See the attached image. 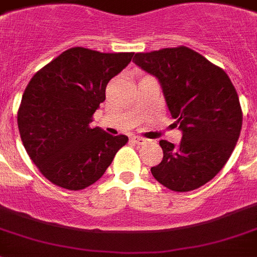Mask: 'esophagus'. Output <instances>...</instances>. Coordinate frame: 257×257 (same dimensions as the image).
Masks as SVG:
<instances>
[{
	"label": "esophagus",
	"mask_w": 257,
	"mask_h": 257,
	"mask_svg": "<svg viewBox=\"0 0 257 257\" xmlns=\"http://www.w3.org/2000/svg\"><path fill=\"white\" fill-rule=\"evenodd\" d=\"M131 141L134 142V143H137V144H143V143H146V139H144V138H141V137H133L131 138Z\"/></svg>",
	"instance_id": "1"
}]
</instances>
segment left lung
Here are the masks:
<instances>
[{
  "instance_id": "obj_1",
  "label": "left lung",
  "mask_w": 257,
  "mask_h": 257,
  "mask_svg": "<svg viewBox=\"0 0 257 257\" xmlns=\"http://www.w3.org/2000/svg\"><path fill=\"white\" fill-rule=\"evenodd\" d=\"M134 63L158 78L182 133L179 146L160 141L164 155L152 176L175 192L205 185L227 163L240 135V103L227 73L184 46L135 54Z\"/></svg>"
}]
</instances>
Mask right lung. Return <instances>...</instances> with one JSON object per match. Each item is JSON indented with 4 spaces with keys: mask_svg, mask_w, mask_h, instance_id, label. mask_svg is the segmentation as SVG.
I'll return each mask as SVG.
<instances>
[{
    "mask_svg": "<svg viewBox=\"0 0 257 257\" xmlns=\"http://www.w3.org/2000/svg\"><path fill=\"white\" fill-rule=\"evenodd\" d=\"M133 52L64 51L34 77L22 95L18 128L40 173L64 189L80 190L102 177L126 135L90 127L106 98L107 82L128 65Z\"/></svg>",
    "mask_w": 257,
    "mask_h": 257,
    "instance_id": "add662e5",
    "label": "right lung"
}]
</instances>
